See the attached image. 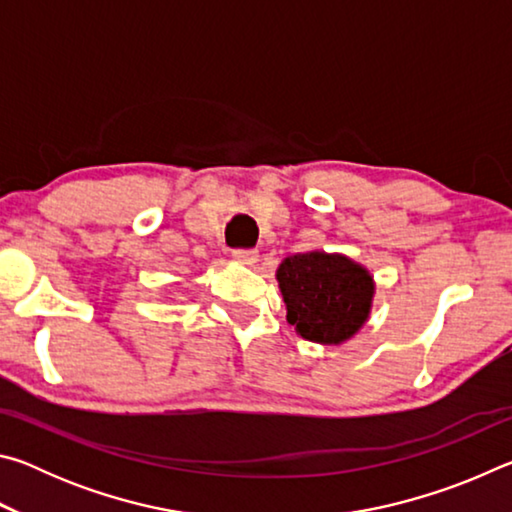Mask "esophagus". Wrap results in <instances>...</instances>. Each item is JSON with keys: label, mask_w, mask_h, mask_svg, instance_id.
Segmentation results:
<instances>
[{"label": "esophagus", "mask_w": 512, "mask_h": 512, "mask_svg": "<svg viewBox=\"0 0 512 512\" xmlns=\"http://www.w3.org/2000/svg\"><path fill=\"white\" fill-rule=\"evenodd\" d=\"M232 255H235L239 264H246V266H253L257 262V257H259L257 250H235Z\"/></svg>", "instance_id": "34e87169"}]
</instances>
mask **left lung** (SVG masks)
Listing matches in <instances>:
<instances>
[{
  "mask_svg": "<svg viewBox=\"0 0 512 512\" xmlns=\"http://www.w3.org/2000/svg\"><path fill=\"white\" fill-rule=\"evenodd\" d=\"M289 325L302 339L341 345L366 325L375 280L366 266L341 253L289 255L275 271Z\"/></svg>",
  "mask_w": 512,
  "mask_h": 512,
  "instance_id": "1",
  "label": "left lung"
}]
</instances>
